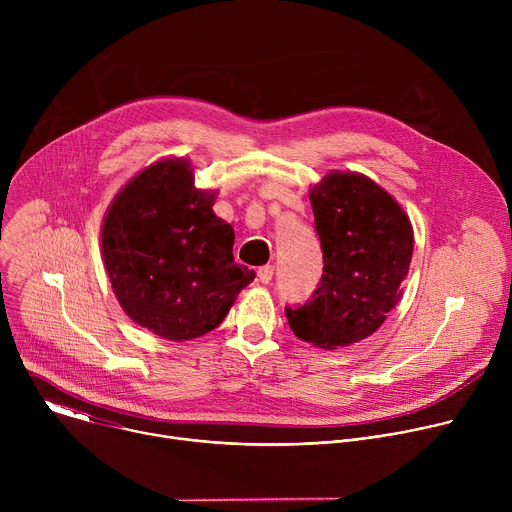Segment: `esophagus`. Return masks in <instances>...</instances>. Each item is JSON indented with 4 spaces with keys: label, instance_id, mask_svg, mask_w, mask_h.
Instances as JSON below:
<instances>
[{
    "label": "esophagus",
    "instance_id": "esophagus-1",
    "mask_svg": "<svg viewBox=\"0 0 512 512\" xmlns=\"http://www.w3.org/2000/svg\"><path fill=\"white\" fill-rule=\"evenodd\" d=\"M257 277L261 283H269L271 277H273V265H265V267H259L257 271Z\"/></svg>",
    "mask_w": 512,
    "mask_h": 512
}]
</instances>
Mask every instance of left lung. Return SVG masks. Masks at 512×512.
<instances>
[{
	"instance_id": "left-lung-1",
	"label": "left lung",
	"mask_w": 512,
	"mask_h": 512,
	"mask_svg": "<svg viewBox=\"0 0 512 512\" xmlns=\"http://www.w3.org/2000/svg\"><path fill=\"white\" fill-rule=\"evenodd\" d=\"M310 202L324 273L312 300L285 316L300 340L336 350L369 338L399 304L413 227L401 204L358 172H328Z\"/></svg>"
}]
</instances>
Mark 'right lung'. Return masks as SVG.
<instances>
[{
    "label": "right lung",
    "instance_id": "right-lung-1",
    "mask_svg": "<svg viewBox=\"0 0 512 512\" xmlns=\"http://www.w3.org/2000/svg\"><path fill=\"white\" fill-rule=\"evenodd\" d=\"M216 192L194 186L186 158L137 172L113 198L101 251L113 294L141 328L184 342L225 320L255 271L233 257L235 231L212 210Z\"/></svg>",
    "mask_w": 512,
    "mask_h": 512
}]
</instances>
